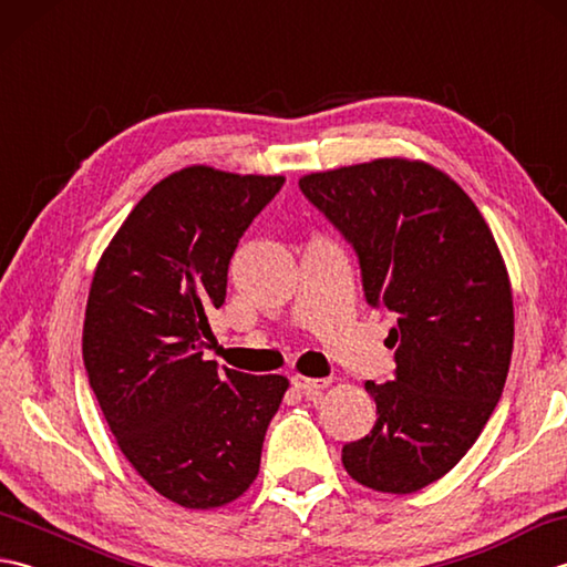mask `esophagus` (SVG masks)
I'll list each match as a JSON object with an SVG mask.
<instances>
[{"mask_svg":"<svg viewBox=\"0 0 567 567\" xmlns=\"http://www.w3.org/2000/svg\"><path fill=\"white\" fill-rule=\"evenodd\" d=\"M292 384L299 392H305L307 396H317V394H321V390L329 388V380H311L305 375H295Z\"/></svg>","mask_w":567,"mask_h":567,"instance_id":"obj_1","label":"esophagus"}]
</instances>
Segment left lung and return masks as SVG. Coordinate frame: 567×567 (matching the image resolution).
<instances>
[{"label":"left lung","instance_id":"left-lung-1","mask_svg":"<svg viewBox=\"0 0 567 567\" xmlns=\"http://www.w3.org/2000/svg\"><path fill=\"white\" fill-rule=\"evenodd\" d=\"M299 187L353 244L368 302L396 315L384 339L394 380L365 382L378 421L343 445V467L412 495L457 465L499 402L514 348L507 265L475 202L424 161L343 165Z\"/></svg>","mask_w":567,"mask_h":567}]
</instances>
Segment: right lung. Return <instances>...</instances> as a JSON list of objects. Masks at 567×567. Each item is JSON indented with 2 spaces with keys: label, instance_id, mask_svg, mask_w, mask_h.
Masks as SVG:
<instances>
[{
  "label": "right lung",
  "instance_id": "obj_1",
  "mask_svg": "<svg viewBox=\"0 0 567 567\" xmlns=\"http://www.w3.org/2000/svg\"><path fill=\"white\" fill-rule=\"evenodd\" d=\"M285 183L189 165L148 189L92 277L82 358L116 445L185 509L238 499L260 470L285 375L204 360L207 315L226 299L238 238Z\"/></svg>",
  "mask_w": 567,
  "mask_h": 567
}]
</instances>
